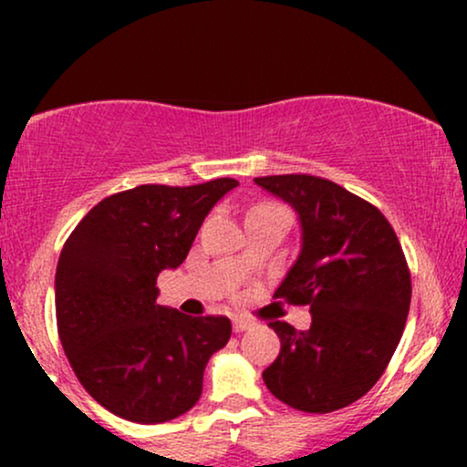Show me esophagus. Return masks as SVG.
Listing matches in <instances>:
<instances>
[{
	"label": "esophagus",
	"instance_id": "obj_1",
	"mask_svg": "<svg viewBox=\"0 0 467 467\" xmlns=\"http://www.w3.org/2000/svg\"><path fill=\"white\" fill-rule=\"evenodd\" d=\"M250 327H252L250 320H245V318H233V329L237 331V334H244V331H248Z\"/></svg>",
	"mask_w": 467,
	"mask_h": 467
}]
</instances>
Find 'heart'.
<instances>
[{"label": "heart", "mask_w": 467, "mask_h": 467, "mask_svg": "<svg viewBox=\"0 0 467 467\" xmlns=\"http://www.w3.org/2000/svg\"><path fill=\"white\" fill-rule=\"evenodd\" d=\"M256 211H285L287 213V208L281 206V203H275V202H264V203H259V206L252 208V213H256Z\"/></svg>", "instance_id": "b5f03b06"}]
</instances>
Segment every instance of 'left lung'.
<instances>
[{
    "mask_svg": "<svg viewBox=\"0 0 467 467\" xmlns=\"http://www.w3.org/2000/svg\"><path fill=\"white\" fill-rule=\"evenodd\" d=\"M296 208L303 248L275 298L307 305L312 327L270 320L281 353L270 393L303 412H334L367 395L404 334L410 270L389 219L336 182L307 173L254 178Z\"/></svg>",
    "mask_w": 467,
    "mask_h": 467,
    "instance_id": "8db88e82",
    "label": "left lung"
}]
</instances>
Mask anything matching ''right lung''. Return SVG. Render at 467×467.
<instances>
[{
    "label": "right lung",
    "mask_w": 467,
    "mask_h": 467,
    "mask_svg": "<svg viewBox=\"0 0 467 467\" xmlns=\"http://www.w3.org/2000/svg\"><path fill=\"white\" fill-rule=\"evenodd\" d=\"M239 182L142 184L99 202L57 265V329L78 382L107 410L171 421L202 395L203 368L228 345L226 316H186L155 303L158 275L189 254L203 217Z\"/></svg>",
    "instance_id": "add662e5"
}]
</instances>
